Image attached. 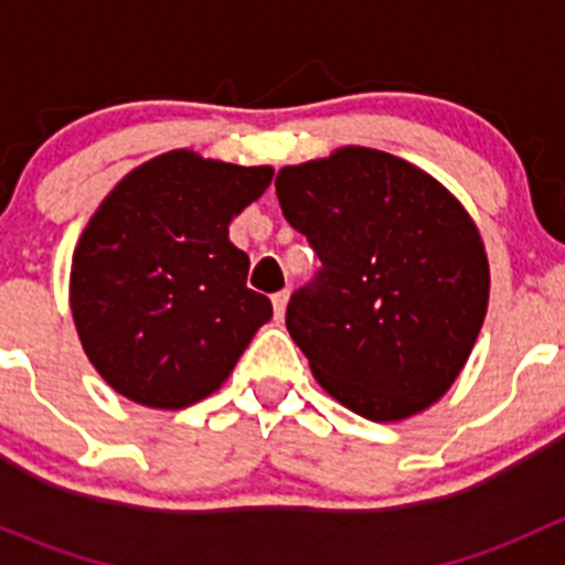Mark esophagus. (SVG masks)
Masks as SVG:
<instances>
[{"label": "esophagus", "mask_w": 565, "mask_h": 565, "mask_svg": "<svg viewBox=\"0 0 565 565\" xmlns=\"http://www.w3.org/2000/svg\"><path fill=\"white\" fill-rule=\"evenodd\" d=\"M287 303H289V292H276V295H273V311H276V319H284Z\"/></svg>", "instance_id": "obj_1"}]
</instances>
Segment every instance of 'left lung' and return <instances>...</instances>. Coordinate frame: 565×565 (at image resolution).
Returning <instances> with one entry per match:
<instances>
[{
    "instance_id": "8db88e82",
    "label": "left lung",
    "mask_w": 565,
    "mask_h": 565,
    "mask_svg": "<svg viewBox=\"0 0 565 565\" xmlns=\"http://www.w3.org/2000/svg\"><path fill=\"white\" fill-rule=\"evenodd\" d=\"M276 193L322 262L287 306L317 383L380 424L440 402L489 306L487 250L459 199L372 147L284 167Z\"/></svg>"
}]
</instances>
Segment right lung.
<instances>
[{
    "label": "right lung",
    "mask_w": 565,
    "mask_h": 565,
    "mask_svg": "<svg viewBox=\"0 0 565 565\" xmlns=\"http://www.w3.org/2000/svg\"><path fill=\"white\" fill-rule=\"evenodd\" d=\"M270 180L273 167L172 150L125 174L95 210L73 250L71 311L119 396L156 409L202 402L273 317L230 241L232 218Z\"/></svg>",
    "instance_id": "1"
}]
</instances>
